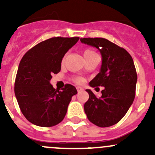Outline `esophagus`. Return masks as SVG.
Instances as JSON below:
<instances>
[{"label":"esophagus","mask_w":155,"mask_h":155,"mask_svg":"<svg viewBox=\"0 0 155 155\" xmlns=\"http://www.w3.org/2000/svg\"><path fill=\"white\" fill-rule=\"evenodd\" d=\"M76 89H77V91L79 92H79H82V91L84 90L83 87H76Z\"/></svg>","instance_id":"obj_1"}]
</instances>
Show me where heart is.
I'll return each mask as SVG.
<instances>
[{"label":"heart","mask_w":155,"mask_h":155,"mask_svg":"<svg viewBox=\"0 0 155 155\" xmlns=\"http://www.w3.org/2000/svg\"><path fill=\"white\" fill-rule=\"evenodd\" d=\"M96 54V52L91 49H85V51H84V53H83L84 58L87 57V56L92 55V54ZM74 82H76V83H78V84L82 83V82H83V79H82L81 77H76L74 79Z\"/></svg>","instance_id":"1"}]
</instances>
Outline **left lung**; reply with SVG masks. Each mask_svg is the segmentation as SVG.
<instances>
[{
  "instance_id": "left-lung-1",
  "label": "left lung",
  "mask_w": 155,
  "mask_h": 155,
  "mask_svg": "<svg viewBox=\"0 0 155 155\" xmlns=\"http://www.w3.org/2000/svg\"><path fill=\"white\" fill-rule=\"evenodd\" d=\"M82 43L97 48L102 56L100 73L89 82L103 86L99 98L86 89L89 99L84 105L87 118L101 127L117 124L125 115L135 97L137 74L134 61L124 48L104 38H81ZM97 88V87H96Z\"/></svg>"
}]
</instances>
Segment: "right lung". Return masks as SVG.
I'll return each mask as SVG.
<instances>
[{"label":"right lung","instance_id":"add662e5","mask_svg":"<svg viewBox=\"0 0 155 155\" xmlns=\"http://www.w3.org/2000/svg\"><path fill=\"white\" fill-rule=\"evenodd\" d=\"M79 37H52L25 54L18 65L15 95L21 112L31 123L52 127L64 118L76 87L67 84L61 91L50 84L51 75L61 71L62 58Z\"/></svg>","mask_w":155,"mask_h":155}]
</instances>
